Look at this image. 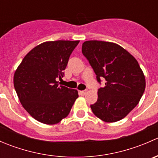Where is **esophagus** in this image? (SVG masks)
<instances>
[{"mask_svg":"<svg viewBox=\"0 0 158 158\" xmlns=\"http://www.w3.org/2000/svg\"><path fill=\"white\" fill-rule=\"evenodd\" d=\"M86 93H87V91L86 90L80 91V92H79V94H80L81 95H85Z\"/></svg>","mask_w":158,"mask_h":158,"instance_id":"34e87169","label":"esophagus"}]
</instances>
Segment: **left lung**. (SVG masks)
I'll return each instance as SVG.
<instances>
[{
    "instance_id": "left-lung-1",
    "label": "left lung",
    "mask_w": 158,
    "mask_h": 158,
    "mask_svg": "<svg viewBox=\"0 0 158 158\" xmlns=\"http://www.w3.org/2000/svg\"><path fill=\"white\" fill-rule=\"evenodd\" d=\"M82 54L89 60L97 80L106 79L98 90L92 112L103 122H115L128 115L138 104L145 89V77L136 59L114 43L89 40L82 44Z\"/></svg>"
}]
</instances>
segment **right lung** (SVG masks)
Returning a JSON list of instances; mask_svg holds the SVG:
<instances>
[{
	"label": "right lung",
	"instance_id": "1",
	"mask_svg": "<svg viewBox=\"0 0 158 158\" xmlns=\"http://www.w3.org/2000/svg\"><path fill=\"white\" fill-rule=\"evenodd\" d=\"M79 40L47 41L27 54L16 69L14 85L24 109L41 123L55 125L69 114L78 91L59 84Z\"/></svg>",
	"mask_w": 158,
	"mask_h": 158
}]
</instances>
